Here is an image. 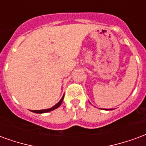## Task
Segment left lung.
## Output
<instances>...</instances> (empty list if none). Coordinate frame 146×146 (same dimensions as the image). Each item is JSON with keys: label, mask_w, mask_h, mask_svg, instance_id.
<instances>
[{"label": "left lung", "mask_w": 146, "mask_h": 146, "mask_svg": "<svg viewBox=\"0 0 146 146\" xmlns=\"http://www.w3.org/2000/svg\"><path fill=\"white\" fill-rule=\"evenodd\" d=\"M113 110V109H111V110ZM109 110V109H107V110Z\"/></svg>", "instance_id": "obj_1"}]
</instances>
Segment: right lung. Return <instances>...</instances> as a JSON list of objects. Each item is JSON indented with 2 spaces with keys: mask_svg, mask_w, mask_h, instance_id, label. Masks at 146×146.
<instances>
[{
  "mask_svg": "<svg viewBox=\"0 0 146 146\" xmlns=\"http://www.w3.org/2000/svg\"><path fill=\"white\" fill-rule=\"evenodd\" d=\"M63 98H64V95L62 96V97L61 100L58 102L57 104H55L54 106L49 108V109H46V110H30V111H31V112H33V113H40V114H41V113H48V112H51V111H52V110H55V109H57V108H58L59 106H60L61 104H62V100H63Z\"/></svg>",
  "mask_w": 146,
  "mask_h": 146,
  "instance_id": "obj_1",
  "label": "right lung"
}]
</instances>
